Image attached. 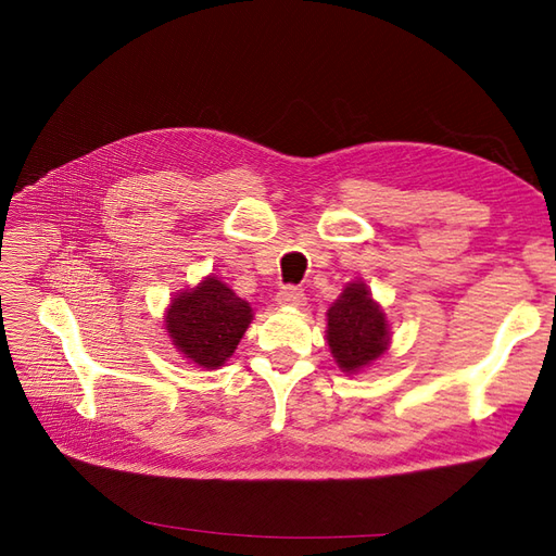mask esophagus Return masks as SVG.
Returning a JSON list of instances; mask_svg holds the SVG:
<instances>
[{
	"label": "esophagus",
	"instance_id": "34e87169",
	"mask_svg": "<svg viewBox=\"0 0 556 556\" xmlns=\"http://www.w3.org/2000/svg\"><path fill=\"white\" fill-rule=\"evenodd\" d=\"M277 303L287 305V308H301V305H305V293L296 287H285L277 293Z\"/></svg>",
	"mask_w": 556,
	"mask_h": 556
}]
</instances>
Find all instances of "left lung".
Segmentation results:
<instances>
[{"label": "left lung", "instance_id": "1", "mask_svg": "<svg viewBox=\"0 0 556 556\" xmlns=\"http://www.w3.org/2000/svg\"><path fill=\"white\" fill-rule=\"evenodd\" d=\"M327 346L341 372L358 375L380 361L392 346V325L365 281L341 289L327 308Z\"/></svg>", "mask_w": 556, "mask_h": 556}]
</instances>
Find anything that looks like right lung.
Segmentation results:
<instances>
[{
    "label": "right lung",
    "mask_w": 556,
    "mask_h": 556,
    "mask_svg": "<svg viewBox=\"0 0 556 556\" xmlns=\"http://www.w3.org/2000/svg\"><path fill=\"white\" fill-rule=\"evenodd\" d=\"M162 320L172 346L186 363L217 370L233 356L253 323V308L219 277L207 275L195 287L176 293Z\"/></svg>",
    "instance_id": "add662e5"
}]
</instances>
